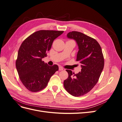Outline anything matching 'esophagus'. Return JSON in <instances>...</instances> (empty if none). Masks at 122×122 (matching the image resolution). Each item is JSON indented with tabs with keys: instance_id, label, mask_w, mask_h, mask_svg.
Returning <instances> with one entry per match:
<instances>
[{
	"instance_id": "obj_1",
	"label": "esophagus",
	"mask_w": 122,
	"mask_h": 122,
	"mask_svg": "<svg viewBox=\"0 0 122 122\" xmlns=\"http://www.w3.org/2000/svg\"><path fill=\"white\" fill-rule=\"evenodd\" d=\"M64 70V68H62V67H59V70H60V71H62V70Z\"/></svg>"
}]
</instances>
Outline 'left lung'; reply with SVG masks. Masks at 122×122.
I'll use <instances>...</instances> for the list:
<instances>
[{
	"mask_svg": "<svg viewBox=\"0 0 122 122\" xmlns=\"http://www.w3.org/2000/svg\"><path fill=\"white\" fill-rule=\"evenodd\" d=\"M67 37L75 40L79 51L76 61L81 64V72L75 74L71 70H66L68 77L64 80L66 90L75 97L88 93L98 82L104 66V59L100 45L95 39L82 32L73 31Z\"/></svg>",
	"mask_w": 122,
	"mask_h": 122,
	"instance_id": "left-lung-1",
	"label": "left lung"
}]
</instances>
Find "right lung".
<instances>
[{"mask_svg":"<svg viewBox=\"0 0 122 122\" xmlns=\"http://www.w3.org/2000/svg\"><path fill=\"white\" fill-rule=\"evenodd\" d=\"M64 31L41 30L24 40L18 50L16 67L22 83L32 92L43 90L55 72L56 65H48L42 58L46 56L53 41Z\"/></svg>","mask_w":122,"mask_h":122,"instance_id":"add662e5","label":"right lung"}]
</instances>
